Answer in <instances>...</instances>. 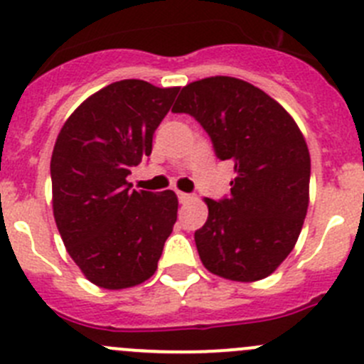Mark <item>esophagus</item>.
<instances>
[{
    "instance_id": "34e87169",
    "label": "esophagus",
    "mask_w": 364,
    "mask_h": 364,
    "mask_svg": "<svg viewBox=\"0 0 364 364\" xmlns=\"http://www.w3.org/2000/svg\"><path fill=\"white\" fill-rule=\"evenodd\" d=\"M176 195H178L180 203H188V202H191L193 198H195V196L189 195V193H182V191H178V193H176Z\"/></svg>"
}]
</instances>
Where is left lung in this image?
I'll return each instance as SVG.
<instances>
[{"instance_id":"left-lung-1","label":"left lung","mask_w":364,"mask_h":364,"mask_svg":"<svg viewBox=\"0 0 364 364\" xmlns=\"http://www.w3.org/2000/svg\"><path fill=\"white\" fill-rule=\"evenodd\" d=\"M171 112L195 117L236 178L195 232L203 266L237 282L268 277L288 257L309 205L311 159L300 128L264 91L232 76H210L180 91Z\"/></svg>"}]
</instances>
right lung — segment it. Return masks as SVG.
<instances>
[{
    "label": "right lung",
    "mask_w": 364,
    "mask_h": 364,
    "mask_svg": "<svg viewBox=\"0 0 364 364\" xmlns=\"http://www.w3.org/2000/svg\"><path fill=\"white\" fill-rule=\"evenodd\" d=\"M178 87L119 80L82 103L51 155L53 216L68 254L92 284L132 288L157 269L176 221L173 191L130 189L127 176L151 154L154 132Z\"/></svg>",
    "instance_id": "right-lung-1"
}]
</instances>
